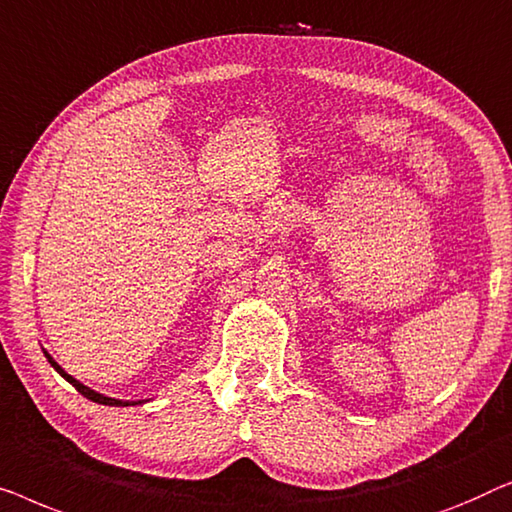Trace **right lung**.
<instances>
[{
  "instance_id": "obj_1",
  "label": "right lung",
  "mask_w": 512,
  "mask_h": 512,
  "mask_svg": "<svg viewBox=\"0 0 512 512\" xmlns=\"http://www.w3.org/2000/svg\"><path fill=\"white\" fill-rule=\"evenodd\" d=\"M43 355H46V359H48V362H50V366H53V369H55L57 373H60V376H62L64 380H67V383H71V385H74V387H76V390H78V392H81L85 399H90V401H95V403H104V406H136V403H143V401H122V399L104 397V394H99V392H95V390H90V387H88V385L78 383V380H76L74 376H69V373H67V371H64V369H62V366H60V364H57V362H55V359H53V357H50L46 350H43Z\"/></svg>"
}]
</instances>
